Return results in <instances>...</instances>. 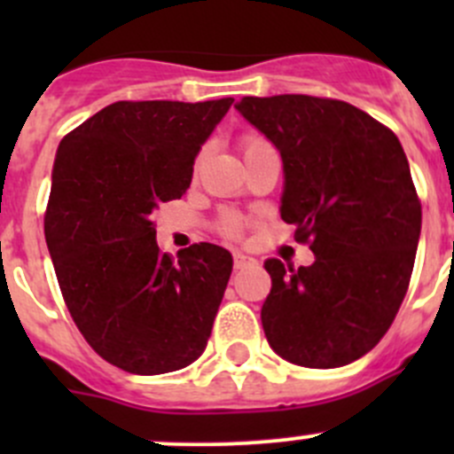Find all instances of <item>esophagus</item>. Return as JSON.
Segmentation results:
<instances>
[{"instance_id":"1","label":"esophagus","mask_w":454,"mask_h":454,"mask_svg":"<svg viewBox=\"0 0 454 454\" xmlns=\"http://www.w3.org/2000/svg\"><path fill=\"white\" fill-rule=\"evenodd\" d=\"M232 259H235V270H244V268H248V265L256 263V259H253V256H248L244 253H235L232 254Z\"/></svg>"}]
</instances>
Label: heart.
Instances as JSON below:
<instances>
[{
    "label": "heart",
    "instance_id": "1",
    "mask_svg": "<svg viewBox=\"0 0 454 454\" xmlns=\"http://www.w3.org/2000/svg\"><path fill=\"white\" fill-rule=\"evenodd\" d=\"M265 145H270V142L259 134H246L244 138H241V149H244V155L253 153V151L261 149V146H265ZM241 231H244V222H241L237 215H226V217H223V222H222L223 235L237 239V237H241Z\"/></svg>",
    "mask_w": 454,
    "mask_h": 454
}]
</instances>
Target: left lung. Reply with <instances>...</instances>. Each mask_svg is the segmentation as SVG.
<instances>
[{
  "instance_id": "8db88e82",
  "label": "left lung",
  "mask_w": 454,
  "mask_h": 454,
  "mask_svg": "<svg viewBox=\"0 0 454 454\" xmlns=\"http://www.w3.org/2000/svg\"><path fill=\"white\" fill-rule=\"evenodd\" d=\"M241 116L278 149L281 219L316 261H265V338L287 363L345 367L388 332L413 274L422 204L388 127L336 98L244 96Z\"/></svg>"
}]
</instances>
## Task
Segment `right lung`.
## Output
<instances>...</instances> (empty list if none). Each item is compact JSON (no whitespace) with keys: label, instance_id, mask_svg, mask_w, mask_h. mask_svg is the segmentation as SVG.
I'll list each match as a JSON object with an SVG mask.
<instances>
[{"label":"right lung","instance_id":"obj_1","mask_svg":"<svg viewBox=\"0 0 454 454\" xmlns=\"http://www.w3.org/2000/svg\"><path fill=\"white\" fill-rule=\"evenodd\" d=\"M231 105L118 100L59 145L45 244L79 332L127 373L177 371L206 349L232 256L193 244L173 261L151 213L186 193L195 155Z\"/></svg>","mask_w":454,"mask_h":454}]
</instances>
